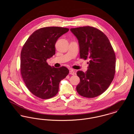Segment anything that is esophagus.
I'll list each match as a JSON object with an SVG mask.
<instances>
[{
    "label": "esophagus",
    "mask_w": 134,
    "mask_h": 134,
    "mask_svg": "<svg viewBox=\"0 0 134 134\" xmlns=\"http://www.w3.org/2000/svg\"><path fill=\"white\" fill-rule=\"evenodd\" d=\"M69 73H70V74H71V75H74L75 74V71H74L73 70H70Z\"/></svg>",
    "instance_id": "obj_1"
}]
</instances>
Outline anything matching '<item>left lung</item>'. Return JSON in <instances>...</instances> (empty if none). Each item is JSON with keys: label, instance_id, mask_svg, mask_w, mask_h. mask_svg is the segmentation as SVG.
<instances>
[{"label": "left lung", "instance_id": "obj_1", "mask_svg": "<svg viewBox=\"0 0 134 134\" xmlns=\"http://www.w3.org/2000/svg\"><path fill=\"white\" fill-rule=\"evenodd\" d=\"M70 30L78 41L80 58L90 59L87 71L77 72L80 78L77 91L85 97H95L104 93L114 79V51L107 37L97 28L85 26Z\"/></svg>", "mask_w": 134, "mask_h": 134}]
</instances>
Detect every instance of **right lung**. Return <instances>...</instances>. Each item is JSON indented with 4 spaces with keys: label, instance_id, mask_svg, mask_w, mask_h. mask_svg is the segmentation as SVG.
<instances>
[{
    "label": "right lung",
    "instance_id": "1",
    "mask_svg": "<svg viewBox=\"0 0 134 134\" xmlns=\"http://www.w3.org/2000/svg\"><path fill=\"white\" fill-rule=\"evenodd\" d=\"M69 29L48 27L35 31L27 39L20 53V72L28 90L42 99L56 96L59 83L68 75L65 66L56 68L48 65L47 59L55 54L58 39Z\"/></svg>",
    "mask_w": 134,
    "mask_h": 134
}]
</instances>
